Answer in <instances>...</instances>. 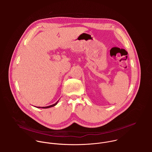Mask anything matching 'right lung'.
<instances>
[{
	"instance_id": "1",
	"label": "right lung",
	"mask_w": 152,
	"mask_h": 152,
	"mask_svg": "<svg viewBox=\"0 0 152 152\" xmlns=\"http://www.w3.org/2000/svg\"><path fill=\"white\" fill-rule=\"evenodd\" d=\"M58 101L56 103H55V104H52V105H50V106H45V107H39V108H44V109H45V108L51 107H53V106H55V105H56V104H57V103H58Z\"/></svg>"
}]
</instances>
